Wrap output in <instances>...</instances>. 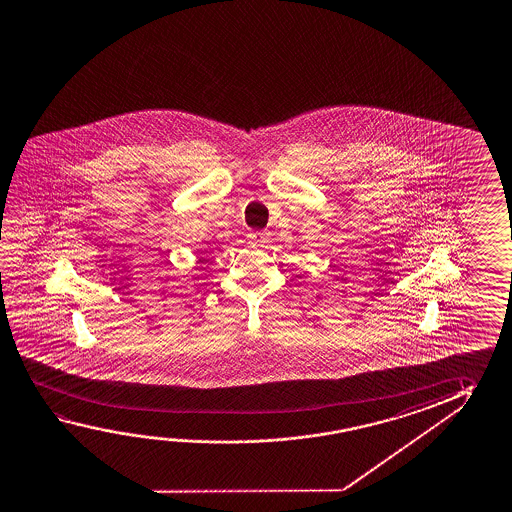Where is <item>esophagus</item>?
<instances>
[{
	"instance_id": "obj_1",
	"label": "esophagus",
	"mask_w": 512,
	"mask_h": 512,
	"mask_svg": "<svg viewBox=\"0 0 512 512\" xmlns=\"http://www.w3.org/2000/svg\"><path fill=\"white\" fill-rule=\"evenodd\" d=\"M250 239H252L253 243H262L264 241V234L262 232H255V234H250Z\"/></svg>"
}]
</instances>
